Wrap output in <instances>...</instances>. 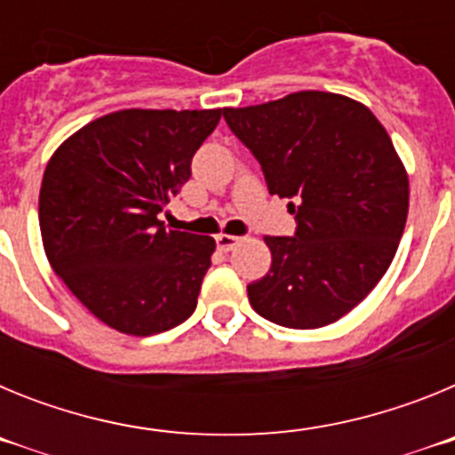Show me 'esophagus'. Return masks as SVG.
<instances>
[{
    "mask_svg": "<svg viewBox=\"0 0 455 455\" xmlns=\"http://www.w3.org/2000/svg\"><path fill=\"white\" fill-rule=\"evenodd\" d=\"M239 241H241L239 236H235V235H219L216 236V246H219L223 252H230V251H235Z\"/></svg>",
    "mask_w": 455,
    "mask_h": 455,
    "instance_id": "obj_1",
    "label": "esophagus"
}]
</instances>
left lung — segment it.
<instances>
[{"label":"left lung","mask_w":455,"mask_h":455,"mask_svg":"<svg viewBox=\"0 0 455 455\" xmlns=\"http://www.w3.org/2000/svg\"><path fill=\"white\" fill-rule=\"evenodd\" d=\"M223 118L296 216L293 236H264L273 262L248 284L251 305L296 331L341 319L385 275L405 228L408 175L387 132L364 104L321 91Z\"/></svg>","instance_id":"obj_1"}]
</instances>
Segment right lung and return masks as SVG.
Masks as SVG:
<instances>
[{
  "label": "right lung",
  "instance_id": "1",
  "mask_svg": "<svg viewBox=\"0 0 455 455\" xmlns=\"http://www.w3.org/2000/svg\"><path fill=\"white\" fill-rule=\"evenodd\" d=\"M223 108H124L63 143L43 175L38 220L52 268L92 315L136 337L193 315L212 236L164 228L191 159Z\"/></svg>",
  "mask_w": 455,
  "mask_h": 455
}]
</instances>
